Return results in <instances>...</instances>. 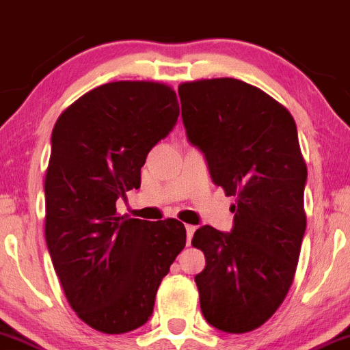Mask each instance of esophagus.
I'll return each mask as SVG.
<instances>
[{
	"mask_svg": "<svg viewBox=\"0 0 350 350\" xmlns=\"http://www.w3.org/2000/svg\"><path fill=\"white\" fill-rule=\"evenodd\" d=\"M185 232H187V244H191V239H192V235H194L196 227L194 225H185Z\"/></svg>",
	"mask_w": 350,
	"mask_h": 350,
	"instance_id": "34e87169",
	"label": "esophagus"
}]
</instances>
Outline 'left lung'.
Returning a JSON list of instances; mask_svg holds the SVG:
<instances>
[{"label": "left lung", "mask_w": 350, "mask_h": 350, "mask_svg": "<svg viewBox=\"0 0 350 350\" xmlns=\"http://www.w3.org/2000/svg\"><path fill=\"white\" fill-rule=\"evenodd\" d=\"M178 96L189 141L235 196L230 234L204 225L192 237L206 258L196 275L201 311L218 330L247 334L280 308L301 254L308 168L297 127L284 105L237 79L184 82Z\"/></svg>", "instance_id": "1"}]
</instances>
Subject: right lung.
Listing matches in <instances>:
<instances>
[{
	"label": "right lung",
	"instance_id": "add662e5",
	"mask_svg": "<svg viewBox=\"0 0 350 350\" xmlns=\"http://www.w3.org/2000/svg\"><path fill=\"white\" fill-rule=\"evenodd\" d=\"M178 113L170 85L118 81L81 96L53 129L46 244L68 304L103 334H127L148 321L159 284L185 247L178 219L116 213V199L141 187L148 152Z\"/></svg>",
	"mask_w": 350,
	"mask_h": 350
}]
</instances>
